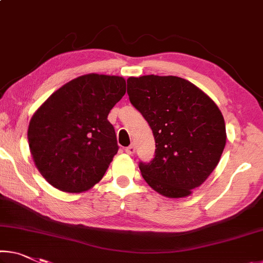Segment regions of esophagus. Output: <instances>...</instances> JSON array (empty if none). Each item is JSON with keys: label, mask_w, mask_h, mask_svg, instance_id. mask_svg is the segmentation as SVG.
I'll use <instances>...</instances> for the list:
<instances>
[{"label": "esophagus", "mask_w": 263, "mask_h": 263, "mask_svg": "<svg viewBox=\"0 0 263 263\" xmlns=\"http://www.w3.org/2000/svg\"><path fill=\"white\" fill-rule=\"evenodd\" d=\"M135 151H136V148H135L134 144H130V145H129V147L126 148V153H127V154H129V155L134 154Z\"/></svg>", "instance_id": "obj_1"}]
</instances>
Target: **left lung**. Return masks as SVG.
I'll return each mask as SVG.
<instances>
[{
    "label": "left lung",
    "instance_id": "left-lung-1",
    "mask_svg": "<svg viewBox=\"0 0 263 263\" xmlns=\"http://www.w3.org/2000/svg\"><path fill=\"white\" fill-rule=\"evenodd\" d=\"M127 83L129 100L155 139V157L139 165L144 181L162 196H189L221 159L227 139L221 110L203 90L177 76L144 75Z\"/></svg>",
    "mask_w": 263,
    "mask_h": 263
}]
</instances>
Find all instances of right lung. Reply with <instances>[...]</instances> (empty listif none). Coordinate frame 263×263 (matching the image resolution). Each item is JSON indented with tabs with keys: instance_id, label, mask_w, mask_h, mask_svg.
Returning a JSON list of instances; mask_svg holds the SVG:
<instances>
[{
	"instance_id": "1",
	"label": "right lung",
	"mask_w": 263,
	"mask_h": 263,
	"mask_svg": "<svg viewBox=\"0 0 263 263\" xmlns=\"http://www.w3.org/2000/svg\"><path fill=\"white\" fill-rule=\"evenodd\" d=\"M124 94L122 76L91 72L63 84L39 107L28 143L48 183L79 194L100 182L119 149L107 118Z\"/></svg>"
}]
</instances>
